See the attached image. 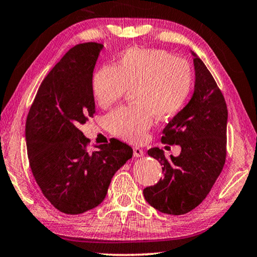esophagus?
Returning a JSON list of instances; mask_svg holds the SVG:
<instances>
[{
    "label": "esophagus",
    "mask_w": 257,
    "mask_h": 257,
    "mask_svg": "<svg viewBox=\"0 0 257 257\" xmlns=\"http://www.w3.org/2000/svg\"><path fill=\"white\" fill-rule=\"evenodd\" d=\"M134 156L135 157H137V158H139V157H143L144 156V151L142 150V149H140V148H134Z\"/></svg>",
    "instance_id": "obj_1"
}]
</instances>
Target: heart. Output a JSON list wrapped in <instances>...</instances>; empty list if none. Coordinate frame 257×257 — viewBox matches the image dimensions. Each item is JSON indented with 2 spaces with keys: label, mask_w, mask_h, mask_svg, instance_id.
I'll return each instance as SVG.
<instances>
[{
  "label": "heart",
  "mask_w": 257,
  "mask_h": 257,
  "mask_svg": "<svg viewBox=\"0 0 257 257\" xmlns=\"http://www.w3.org/2000/svg\"><path fill=\"white\" fill-rule=\"evenodd\" d=\"M193 86V70L181 57L155 48H129L116 66L98 69L92 78L95 101L102 108L117 102L134 89L135 106L108 114L106 124L120 139L144 141L153 116L172 117L182 108Z\"/></svg>",
  "instance_id": "1"
}]
</instances>
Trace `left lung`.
Instances as JSON below:
<instances>
[{
  "mask_svg": "<svg viewBox=\"0 0 257 257\" xmlns=\"http://www.w3.org/2000/svg\"><path fill=\"white\" fill-rule=\"evenodd\" d=\"M195 85L190 100L163 130V143L180 145L181 152L170 159L159 148L148 155L163 165L164 178L143 190L156 210L185 214L201 204L210 193L226 159L227 107L203 61L194 52Z\"/></svg>",
  "mask_w": 257,
  "mask_h": 257,
  "instance_id": "8db88e82",
  "label": "left lung"
}]
</instances>
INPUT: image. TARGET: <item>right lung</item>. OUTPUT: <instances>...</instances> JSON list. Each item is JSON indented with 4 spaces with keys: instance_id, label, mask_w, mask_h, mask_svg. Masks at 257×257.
<instances>
[{
    "instance_id": "1",
    "label": "right lung",
    "mask_w": 257,
    "mask_h": 257,
    "mask_svg": "<svg viewBox=\"0 0 257 257\" xmlns=\"http://www.w3.org/2000/svg\"><path fill=\"white\" fill-rule=\"evenodd\" d=\"M101 44H79L41 83L25 125L31 170L44 196L59 211L79 214L105 200L110 180L133 157L118 140L86 150L79 127L95 113L92 76Z\"/></svg>"
}]
</instances>
